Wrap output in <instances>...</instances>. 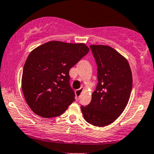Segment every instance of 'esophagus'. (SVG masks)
Instances as JSON below:
<instances>
[{"instance_id": "1", "label": "esophagus", "mask_w": 154, "mask_h": 154, "mask_svg": "<svg viewBox=\"0 0 154 154\" xmlns=\"http://www.w3.org/2000/svg\"><path fill=\"white\" fill-rule=\"evenodd\" d=\"M83 90H84L83 87H81V88H79V89H77V90H76V91H75L76 100H79V97H80V94H81L82 92L83 91Z\"/></svg>"}]
</instances>
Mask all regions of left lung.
I'll list each match as a JSON object with an SVG mask.
<instances>
[{
    "label": "left lung",
    "mask_w": 154,
    "mask_h": 154,
    "mask_svg": "<svg viewBox=\"0 0 154 154\" xmlns=\"http://www.w3.org/2000/svg\"><path fill=\"white\" fill-rule=\"evenodd\" d=\"M97 66L98 83L91 101L81 106L84 119L98 127L112 123L123 112L132 90V73L127 60L113 48L90 46Z\"/></svg>",
    "instance_id": "1"
}]
</instances>
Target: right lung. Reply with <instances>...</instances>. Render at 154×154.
I'll return each mask as SVG.
<instances>
[{
    "mask_svg": "<svg viewBox=\"0 0 154 154\" xmlns=\"http://www.w3.org/2000/svg\"><path fill=\"white\" fill-rule=\"evenodd\" d=\"M89 51L84 43L49 41L31 51L23 66L22 91L32 111L45 118L61 115L75 100L69 70Z\"/></svg>",
    "mask_w": 154,
    "mask_h": 154,
    "instance_id": "1",
    "label": "right lung"
}]
</instances>
